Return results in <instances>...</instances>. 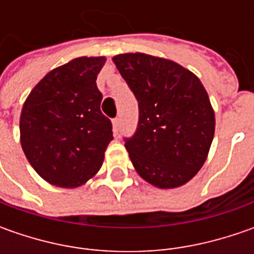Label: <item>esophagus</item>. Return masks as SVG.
Returning <instances> with one entry per match:
<instances>
[{
	"label": "esophagus",
	"mask_w": 254,
	"mask_h": 254,
	"mask_svg": "<svg viewBox=\"0 0 254 254\" xmlns=\"http://www.w3.org/2000/svg\"><path fill=\"white\" fill-rule=\"evenodd\" d=\"M120 126H122V120H120L119 117H116V119L113 120V130H114L116 134H119V131H120Z\"/></svg>",
	"instance_id": "34e87169"
}]
</instances>
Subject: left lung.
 <instances>
[{
    "instance_id": "obj_1",
    "label": "left lung",
    "mask_w": 254,
    "mask_h": 254,
    "mask_svg": "<svg viewBox=\"0 0 254 254\" xmlns=\"http://www.w3.org/2000/svg\"><path fill=\"white\" fill-rule=\"evenodd\" d=\"M138 102V124L124 138L140 177L177 188L200 170L215 132L208 93L195 74L172 61L145 54L113 58Z\"/></svg>"
}]
</instances>
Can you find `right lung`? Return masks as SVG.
I'll return each mask as SVG.
<instances>
[{
	"instance_id": "add662e5",
	"label": "right lung",
	"mask_w": 254,
	"mask_h": 254,
	"mask_svg": "<svg viewBox=\"0 0 254 254\" xmlns=\"http://www.w3.org/2000/svg\"><path fill=\"white\" fill-rule=\"evenodd\" d=\"M106 59L77 58L45 76L21 113V145L52 185L76 188L100 170L113 126L100 110L96 79Z\"/></svg>"
}]
</instances>
